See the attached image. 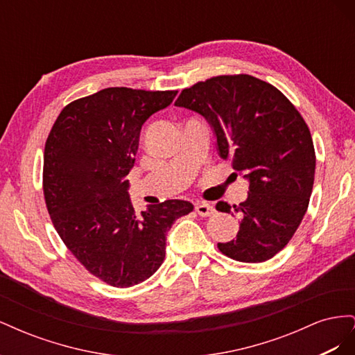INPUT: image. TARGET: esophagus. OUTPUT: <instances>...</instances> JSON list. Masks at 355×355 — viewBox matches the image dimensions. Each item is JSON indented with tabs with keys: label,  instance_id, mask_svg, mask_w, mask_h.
I'll use <instances>...</instances> for the list:
<instances>
[{
	"label": "esophagus",
	"instance_id": "obj_1",
	"mask_svg": "<svg viewBox=\"0 0 355 355\" xmlns=\"http://www.w3.org/2000/svg\"><path fill=\"white\" fill-rule=\"evenodd\" d=\"M196 211L200 214V216L206 218V216H211V214H214V211H216V209H214L213 204L202 201V202H197V204H196Z\"/></svg>",
	"mask_w": 355,
	"mask_h": 355
}]
</instances>
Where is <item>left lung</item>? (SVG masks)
<instances>
[{
	"mask_svg": "<svg viewBox=\"0 0 355 355\" xmlns=\"http://www.w3.org/2000/svg\"><path fill=\"white\" fill-rule=\"evenodd\" d=\"M206 118L222 159L249 182L234 206L237 237L219 250L240 262L280 252L302 222L314 185L315 153L304 118L286 96L252 75H220L182 90L175 102ZM216 210L231 213L228 202Z\"/></svg>",
	"mask_w": 355,
	"mask_h": 355,
	"instance_id": "1",
	"label": "left lung"
}]
</instances>
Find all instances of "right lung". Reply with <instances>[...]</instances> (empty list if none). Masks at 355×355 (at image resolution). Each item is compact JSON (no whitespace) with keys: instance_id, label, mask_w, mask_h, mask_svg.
Masks as SVG:
<instances>
[{"instance_id":"right-lung-1","label":"right lung","mask_w":355,"mask_h":355,"mask_svg":"<svg viewBox=\"0 0 355 355\" xmlns=\"http://www.w3.org/2000/svg\"><path fill=\"white\" fill-rule=\"evenodd\" d=\"M176 94L103 89L65 106L47 137L42 185L51 222L87 271L114 287L151 277L171 225L194 209L167 200L136 214L125 179L144 123Z\"/></svg>"}]
</instances>
